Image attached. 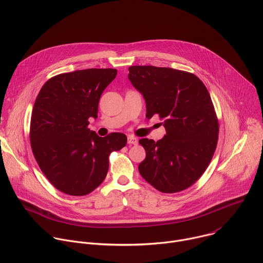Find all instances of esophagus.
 <instances>
[{
    "instance_id": "obj_1",
    "label": "esophagus",
    "mask_w": 263,
    "mask_h": 263,
    "mask_svg": "<svg viewBox=\"0 0 263 263\" xmlns=\"http://www.w3.org/2000/svg\"><path fill=\"white\" fill-rule=\"evenodd\" d=\"M137 142H138V140H137L136 137H134V136H128V143H129V144H137Z\"/></svg>"
}]
</instances>
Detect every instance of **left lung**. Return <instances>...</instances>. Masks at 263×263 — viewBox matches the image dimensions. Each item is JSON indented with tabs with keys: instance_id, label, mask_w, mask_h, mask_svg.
Returning a JSON list of instances; mask_svg holds the SVG:
<instances>
[{
	"instance_id": "1",
	"label": "left lung",
	"mask_w": 263,
	"mask_h": 263,
	"mask_svg": "<svg viewBox=\"0 0 263 263\" xmlns=\"http://www.w3.org/2000/svg\"><path fill=\"white\" fill-rule=\"evenodd\" d=\"M128 78L143 96L146 119L157 115L166 134L141 138L142 178L164 194L189 189L208 167L218 139V120L210 95L196 74L170 67L133 65Z\"/></svg>"
}]
</instances>
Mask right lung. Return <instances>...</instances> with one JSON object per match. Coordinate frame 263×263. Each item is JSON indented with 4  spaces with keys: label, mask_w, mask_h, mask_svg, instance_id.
<instances>
[{
    "label": "right lung",
    "mask_w": 263,
    "mask_h": 263,
    "mask_svg": "<svg viewBox=\"0 0 263 263\" xmlns=\"http://www.w3.org/2000/svg\"><path fill=\"white\" fill-rule=\"evenodd\" d=\"M116 68H87L49 79L31 116L30 142L42 172L58 191L74 197L90 194L106 178L109 155L127 143L123 133L100 137L88 129L98 118L104 89Z\"/></svg>",
    "instance_id": "1"
}]
</instances>
